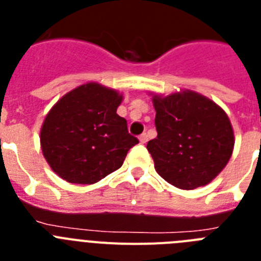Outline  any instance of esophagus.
I'll return each instance as SVG.
<instances>
[{
	"mask_svg": "<svg viewBox=\"0 0 261 261\" xmlns=\"http://www.w3.org/2000/svg\"><path fill=\"white\" fill-rule=\"evenodd\" d=\"M140 142H141V144H146V142H147V135H146V133H142V135L140 136Z\"/></svg>",
	"mask_w": 261,
	"mask_h": 261,
	"instance_id": "obj_1",
	"label": "esophagus"
}]
</instances>
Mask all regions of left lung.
Segmentation results:
<instances>
[{"label": "left lung", "instance_id": "1", "mask_svg": "<svg viewBox=\"0 0 261 261\" xmlns=\"http://www.w3.org/2000/svg\"><path fill=\"white\" fill-rule=\"evenodd\" d=\"M150 95L158 136L146 147L155 171L180 190L211 183L234 150L229 116L213 100L191 90Z\"/></svg>", "mask_w": 261, "mask_h": 261}]
</instances>
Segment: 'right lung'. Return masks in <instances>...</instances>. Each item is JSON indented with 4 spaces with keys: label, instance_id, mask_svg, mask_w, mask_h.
<instances>
[{
    "label": "right lung",
    "instance_id": "right-lung-1",
    "mask_svg": "<svg viewBox=\"0 0 261 261\" xmlns=\"http://www.w3.org/2000/svg\"><path fill=\"white\" fill-rule=\"evenodd\" d=\"M123 95L96 82L66 93L40 129L43 155L53 171L73 184H94L121 167L138 144L116 114Z\"/></svg>",
    "mask_w": 261,
    "mask_h": 261
}]
</instances>
